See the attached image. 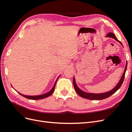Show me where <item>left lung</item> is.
Returning a JSON list of instances; mask_svg holds the SVG:
<instances>
[{"mask_svg": "<svg viewBox=\"0 0 132 132\" xmlns=\"http://www.w3.org/2000/svg\"><path fill=\"white\" fill-rule=\"evenodd\" d=\"M106 36L108 37H111V38H114L117 41H118V42L120 43L121 45H122V43L119 40H118V39L116 38V37L115 36V35H114V34L112 33V32H110V33L108 34ZM127 67V63H126L125 71H124V73H123V74L120 80H119V81L117 84V85L112 90H111V91L106 92V93H102V94H93V93H86V92L83 91L81 90L80 89L79 87H78L77 84H76L75 80V78L74 77V78H73V85H74V87L75 90L76 92H77V93L80 96H81V97H83L84 98L91 100H100L105 99V98L109 97L111 96L112 95H113V94H114L116 92L119 88H120V87L121 86L122 83L124 81V79H125V73H126V71Z\"/></svg>", "mask_w": 132, "mask_h": 132, "instance_id": "8db88e82", "label": "left lung"}]
</instances>
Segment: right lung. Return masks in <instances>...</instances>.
<instances>
[{
    "label": "right lung",
    "mask_w": 132,
    "mask_h": 132,
    "mask_svg": "<svg viewBox=\"0 0 132 132\" xmlns=\"http://www.w3.org/2000/svg\"><path fill=\"white\" fill-rule=\"evenodd\" d=\"M59 77V76L58 77L57 79L56 80V81H55L54 84V86H53L52 89L50 91L48 92L46 94H43V95H37V96H27V95H23L22 94H20V93L19 94L21 95V96H22L25 97L27 98H29V99H30V100H40V99H43V98H46L47 97L50 96H51L52 94H53V93L54 91V89H55V84H56V82H57V80L58 79V78ZM13 87V86H12Z\"/></svg>",
    "instance_id": "right-lung-1"
}]
</instances>
